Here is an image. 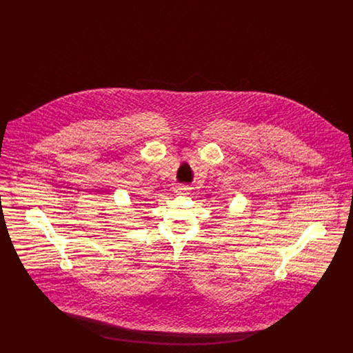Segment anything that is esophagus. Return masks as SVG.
I'll use <instances>...</instances> for the list:
<instances>
[{"instance_id":"34e87169","label":"esophagus","mask_w":353,"mask_h":353,"mask_svg":"<svg viewBox=\"0 0 353 353\" xmlns=\"http://www.w3.org/2000/svg\"><path fill=\"white\" fill-rule=\"evenodd\" d=\"M189 189H190V188H189L188 185H177V186H176V193H180V194H186Z\"/></svg>"}]
</instances>
